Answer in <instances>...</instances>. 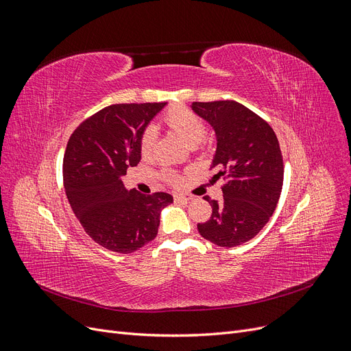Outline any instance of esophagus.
I'll return each instance as SVG.
<instances>
[{"mask_svg":"<svg viewBox=\"0 0 351 351\" xmlns=\"http://www.w3.org/2000/svg\"><path fill=\"white\" fill-rule=\"evenodd\" d=\"M174 199H176V202H183V204H187V202H189L190 199H192V197L186 196V195H176Z\"/></svg>","mask_w":351,"mask_h":351,"instance_id":"34e87169","label":"esophagus"}]
</instances>
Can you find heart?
Listing matches in <instances>:
<instances>
[{"label": "heart", "instance_id": "1", "mask_svg": "<svg viewBox=\"0 0 351 351\" xmlns=\"http://www.w3.org/2000/svg\"><path fill=\"white\" fill-rule=\"evenodd\" d=\"M162 123L168 130H171L176 136H178L186 145L195 147L205 136V123L200 117L186 107H174L168 110L164 117ZM156 134L152 127L146 129L141 139V154L142 156H149L155 146ZM177 183V178H173Z\"/></svg>", "mask_w": 351, "mask_h": 351}]
</instances>
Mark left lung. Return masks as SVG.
I'll return each mask as SVG.
<instances>
[{"label": "left lung", "mask_w": 351, "mask_h": 351, "mask_svg": "<svg viewBox=\"0 0 351 351\" xmlns=\"http://www.w3.org/2000/svg\"><path fill=\"white\" fill-rule=\"evenodd\" d=\"M192 110L215 130L212 178L226 180L221 202L205 196L212 215L197 230L217 246L234 247L256 236L277 208L284 180L277 134L236 101L193 102Z\"/></svg>", "instance_id": "8db88e82"}]
</instances>
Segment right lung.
Here are the masks:
<instances>
[{"label": "right lung", "instance_id": "obj_1", "mask_svg": "<svg viewBox=\"0 0 351 351\" xmlns=\"http://www.w3.org/2000/svg\"><path fill=\"white\" fill-rule=\"evenodd\" d=\"M167 102L115 104L84 120L70 136L62 180L70 206L99 246L132 253L158 234L161 210L173 196L127 190L121 177L141 161V139Z\"/></svg>", "mask_w": 351, "mask_h": 351}]
</instances>
